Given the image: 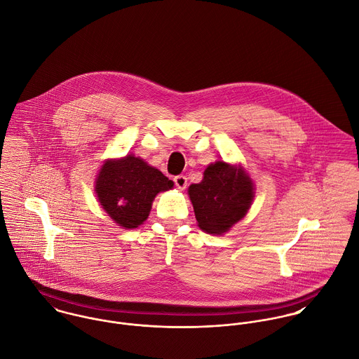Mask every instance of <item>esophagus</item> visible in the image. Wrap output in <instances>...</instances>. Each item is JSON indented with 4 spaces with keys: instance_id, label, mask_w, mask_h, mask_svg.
<instances>
[{
    "instance_id": "34e87169",
    "label": "esophagus",
    "mask_w": 359,
    "mask_h": 359,
    "mask_svg": "<svg viewBox=\"0 0 359 359\" xmlns=\"http://www.w3.org/2000/svg\"><path fill=\"white\" fill-rule=\"evenodd\" d=\"M173 182H175V184H176V187H177L179 190H184L186 186H187V177L183 176V175L176 176V177L173 179Z\"/></svg>"
}]
</instances>
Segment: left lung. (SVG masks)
I'll use <instances>...</instances> for the list:
<instances>
[{"label": "left lung", "instance_id": "obj_1", "mask_svg": "<svg viewBox=\"0 0 359 359\" xmlns=\"http://www.w3.org/2000/svg\"><path fill=\"white\" fill-rule=\"evenodd\" d=\"M254 183L241 166L216 161L208 165L200 183L189 187V196L201 230L223 234L248 212L254 200Z\"/></svg>", "mask_w": 359, "mask_h": 359}]
</instances>
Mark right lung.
Segmentation results:
<instances>
[{"label":"right lung","instance_id":"obj_1","mask_svg":"<svg viewBox=\"0 0 359 359\" xmlns=\"http://www.w3.org/2000/svg\"><path fill=\"white\" fill-rule=\"evenodd\" d=\"M172 187L173 182L161 170L132 154L121 159H107L95 179L100 204L123 229L143 224L155 196Z\"/></svg>","mask_w":359,"mask_h":359}]
</instances>
